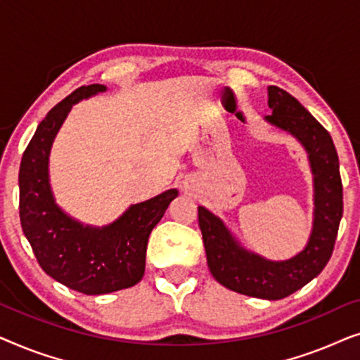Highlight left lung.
I'll return each instance as SVG.
<instances>
[{
    "instance_id": "1",
    "label": "left lung",
    "mask_w": 360,
    "mask_h": 360,
    "mask_svg": "<svg viewBox=\"0 0 360 360\" xmlns=\"http://www.w3.org/2000/svg\"><path fill=\"white\" fill-rule=\"evenodd\" d=\"M272 115L265 121L292 134L308 154L314 185V218L308 244L287 260H269L244 249L226 224L198 206V223L210 272L223 287L264 300H282L319 275L331 259L342 218V181L331 136L298 100L269 86Z\"/></svg>"
}]
</instances>
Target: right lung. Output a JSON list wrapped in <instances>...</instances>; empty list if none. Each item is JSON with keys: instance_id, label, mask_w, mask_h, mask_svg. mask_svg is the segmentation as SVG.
Masks as SVG:
<instances>
[{"instance_id": "right-lung-1", "label": "right lung", "mask_w": 360, "mask_h": 360, "mask_svg": "<svg viewBox=\"0 0 360 360\" xmlns=\"http://www.w3.org/2000/svg\"><path fill=\"white\" fill-rule=\"evenodd\" d=\"M106 91L105 85L80 86L47 112L24 150L19 169V216L44 272L85 295H105L141 282L147 240L179 191L167 190L131 205L115 223L93 228L58 208L49 181L52 142L72 106Z\"/></svg>"}]
</instances>
